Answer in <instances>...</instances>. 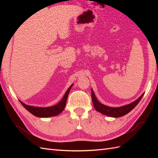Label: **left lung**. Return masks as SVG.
<instances>
[{"instance_id":"left-lung-1","label":"left lung","mask_w":158,"mask_h":158,"mask_svg":"<svg viewBox=\"0 0 158 158\" xmlns=\"http://www.w3.org/2000/svg\"><path fill=\"white\" fill-rule=\"evenodd\" d=\"M144 94L140 96L139 98L135 100V102L129 104L125 106H121V107H110L106 106L103 104L100 103L98 100H97L96 97L95 96L94 92L93 89H92V99L93 105L94 106L95 109L98 111L99 113L103 114V115L112 117H119L126 115V114L130 112L135 107L138 105V103L141 100Z\"/></svg>"}]
</instances>
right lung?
<instances>
[{
	"instance_id": "add662e5",
	"label": "right lung",
	"mask_w": 158,
	"mask_h": 158,
	"mask_svg": "<svg viewBox=\"0 0 158 158\" xmlns=\"http://www.w3.org/2000/svg\"><path fill=\"white\" fill-rule=\"evenodd\" d=\"M72 86L73 84L69 87V88L68 89H67V91L66 92L64 96H63L61 101L54 106L49 107H37L27 105H26V104L23 103L22 101H20V100L19 102H21L22 105L26 110H28L30 113H32L33 115H35L36 117H49L58 115V114L63 111V110L65 108L67 98H68V95L70 89L72 88Z\"/></svg>"
}]
</instances>
